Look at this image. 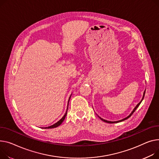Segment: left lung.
Instances as JSON below:
<instances>
[{"label":"left lung","mask_w":159,"mask_h":159,"mask_svg":"<svg viewBox=\"0 0 159 159\" xmlns=\"http://www.w3.org/2000/svg\"><path fill=\"white\" fill-rule=\"evenodd\" d=\"M145 91H146V90L144 91V94H143V98H142V100H141V101L138 103V104H137V105H136V106H135V107L134 109V110H133V111L131 112V114L129 116H127V117H126V118H124V119H123V120H120V121H107V120H103V119H102V118H101L100 117H99V116H98V117L103 121H104V122H106V123H118V122H121V121H124V120H126V119H128L129 118H130V116L133 114V113L135 112V111L137 109V107H138L139 106V105L141 104V102L143 101V98H144V94H145Z\"/></svg>","instance_id":"obj_1"}]
</instances>
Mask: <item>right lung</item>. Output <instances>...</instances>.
Returning <instances> with one entry per match:
<instances>
[{
    "label": "right lung",
    "instance_id": "right-lung-1",
    "mask_svg": "<svg viewBox=\"0 0 159 159\" xmlns=\"http://www.w3.org/2000/svg\"><path fill=\"white\" fill-rule=\"evenodd\" d=\"M70 97H71V96H70ZM70 98H69V100H70ZM69 100H68V102H69ZM67 109H68V108H67ZM66 114H67V111L66 112V113H65V114L64 115V116H63V117H62L59 121H57L56 123L54 124L53 125H51V126H48V127H45V129H53V128L57 127V126H59V125L62 123V121L65 120V117L66 116Z\"/></svg>",
    "mask_w": 159,
    "mask_h": 159
}]
</instances>
